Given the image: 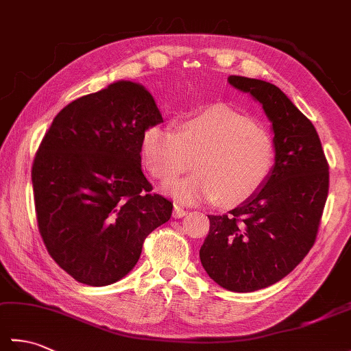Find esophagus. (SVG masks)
<instances>
[{"label":"esophagus","mask_w":351,"mask_h":351,"mask_svg":"<svg viewBox=\"0 0 351 351\" xmlns=\"http://www.w3.org/2000/svg\"><path fill=\"white\" fill-rule=\"evenodd\" d=\"M185 214H187V210H184L182 206H180V205L173 206V217L175 219H181V217H184Z\"/></svg>","instance_id":"obj_1"}]
</instances>
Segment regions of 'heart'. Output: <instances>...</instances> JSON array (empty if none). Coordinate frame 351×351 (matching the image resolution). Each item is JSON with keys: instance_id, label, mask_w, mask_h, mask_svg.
Instances as JSON below:
<instances>
[{"instance_id": "1", "label": "heart", "mask_w": 351, "mask_h": 351, "mask_svg": "<svg viewBox=\"0 0 351 351\" xmlns=\"http://www.w3.org/2000/svg\"><path fill=\"white\" fill-rule=\"evenodd\" d=\"M141 162L154 180L169 182L189 167L193 173L167 185L184 204L247 202L267 184L276 162L273 134L226 104H211L184 117L178 132L149 126L141 137Z\"/></svg>"}]
</instances>
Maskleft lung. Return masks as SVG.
I'll return each mask as SVG.
<instances>
[{"label":"left lung","mask_w":351,"mask_h":351,"mask_svg":"<svg viewBox=\"0 0 351 351\" xmlns=\"http://www.w3.org/2000/svg\"><path fill=\"white\" fill-rule=\"evenodd\" d=\"M228 81L263 104L276 162L258 195L229 214L208 215L210 232L199 256L220 287L252 293L285 278L314 245L329 193V164L314 125L279 87L238 75Z\"/></svg>","instance_id":"left-lung-1"}]
</instances>
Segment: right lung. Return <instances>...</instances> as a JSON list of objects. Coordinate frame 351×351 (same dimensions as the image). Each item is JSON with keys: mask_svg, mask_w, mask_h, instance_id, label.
I'll use <instances>...</instances> for the list:
<instances>
[{"mask_svg": "<svg viewBox=\"0 0 351 351\" xmlns=\"http://www.w3.org/2000/svg\"><path fill=\"white\" fill-rule=\"evenodd\" d=\"M161 122L143 86L117 81L68 104L42 138L32 169L37 226L51 258L84 285L121 280L170 219L173 204L141 171V137Z\"/></svg>", "mask_w": 351, "mask_h": 351, "instance_id": "add662e5", "label": "right lung"}]
</instances>
